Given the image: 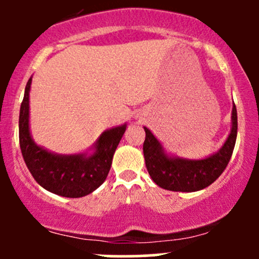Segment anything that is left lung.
I'll return each instance as SVG.
<instances>
[{
	"label": "left lung",
	"mask_w": 259,
	"mask_h": 259,
	"mask_svg": "<svg viewBox=\"0 0 259 259\" xmlns=\"http://www.w3.org/2000/svg\"><path fill=\"white\" fill-rule=\"evenodd\" d=\"M144 130L145 140L143 151L145 165L154 183L163 189L173 192H197L215 182L231 160L238 130L237 109L236 105H233L232 130L223 148L203 160L169 158L163 153L160 143L155 139L150 130L146 127Z\"/></svg>",
	"instance_id": "left-lung-1"
}]
</instances>
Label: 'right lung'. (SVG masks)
I'll return each instance as SVG.
<instances>
[{
    "label": "right lung",
    "instance_id": "1",
    "mask_svg": "<svg viewBox=\"0 0 259 259\" xmlns=\"http://www.w3.org/2000/svg\"><path fill=\"white\" fill-rule=\"evenodd\" d=\"M30 85L31 79L26 85L18 119L20 148L28 170L41 187L57 195L80 198L90 194L105 182L115 149L124 135L126 125L104 133L96 143V153L89 158H85L82 154L70 156L55 155L36 145L31 139L28 129Z\"/></svg>",
    "mask_w": 259,
    "mask_h": 259
}]
</instances>
